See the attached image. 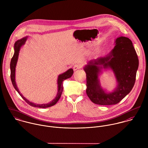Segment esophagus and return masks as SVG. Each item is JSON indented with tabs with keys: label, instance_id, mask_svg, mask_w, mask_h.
Listing matches in <instances>:
<instances>
[{
	"label": "esophagus",
	"instance_id": "1",
	"mask_svg": "<svg viewBox=\"0 0 148 148\" xmlns=\"http://www.w3.org/2000/svg\"><path fill=\"white\" fill-rule=\"evenodd\" d=\"M81 68H82L81 65L76 64H75L74 66H73V70L74 71H76V70H77V69H80Z\"/></svg>",
	"mask_w": 148,
	"mask_h": 148
}]
</instances>
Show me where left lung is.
I'll list each match as a JSON object with an SVG mask.
<instances>
[{
	"label": "left lung",
	"mask_w": 148,
	"mask_h": 148,
	"mask_svg": "<svg viewBox=\"0 0 148 148\" xmlns=\"http://www.w3.org/2000/svg\"><path fill=\"white\" fill-rule=\"evenodd\" d=\"M138 59L132 41L121 36L115 41V46L106 57L90 60L84 68L86 76V95L95 104L114 105L123 99L132 89L138 67ZM110 68L118 84L112 92L102 89L98 75L103 69Z\"/></svg>",
	"instance_id": "obj_1"
}]
</instances>
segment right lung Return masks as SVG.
I'll use <instances>...</instances> for the list:
<instances>
[{"label": "right lung", "instance_id": "obj_1", "mask_svg": "<svg viewBox=\"0 0 148 148\" xmlns=\"http://www.w3.org/2000/svg\"><path fill=\"white\" fill-rule=\"evenodd\" d=\"M27 39V37L23 38L21 39L18 40V41H16V42H15V44H14L15 52H14V56L11 59V63H10L11 80L12 85H13L14 88L16 90V91L21 96V97L23 99V100H25V101L27 104H28L29 106H35V107H38V108H48V107H50V106H54L56 104V103L58 101V100H59V99L61 97L62 93L63 92V82L64 80H65L68 78H70L72 76V75L73 73V70L72 68L69 69L65 72H64L63 73L61 74L59 76L58 79V94H57L56 97L51 102H50L49 103H48V104H36L33 103L32 102H30L27 99H26L25 97H24V96L21 93V92H19V89L18 88L16 82H15V68H16V63L18 62L19 51L21 49V46L25 44Z\"/></svg>", "mask_w": 148, "mask_h": 148}]
</instances>
